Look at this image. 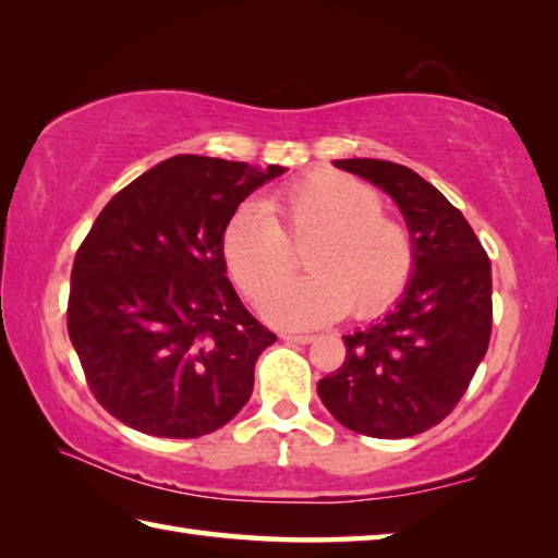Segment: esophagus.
Instances as JSON below:
<instances>
[{"instance_id":"1","label":"esophagus","mask_w":558,"mask_h":558,"mask_svg":"<svg viewBox=\"0 0 558 558\" xmlns=\"http://www.w3.org/2000/svg\"><path fill=\"white\" fill-rule=\"evenodd\" d=\"M282 339L292 343H310L314 337L312 333H298V331H282Z\"/></svg>"}]
</instances>
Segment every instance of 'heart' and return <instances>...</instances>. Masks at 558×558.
Wrapping results in <instances>:
<instances>
[{
  "mask_svg": "<svg viewBox=\"0 0 558 558\" xmlns=\"http://www.w3.org/2000/svg\"><path fill=\"white\" fill-rule=\"evenodd\" d=\"M292 245L308 246L311 276L278 287L294 265ZM219 246L239 290L253 302L266 294L263 317L286 327L329 322L347 310L378 314L402 295L414 270L410 227L383 211L376 187L331 168L278 187L263 207H236Z\"/></svg>",
  "mask_w": 558,
  "mask_h": 558,
  "instance_id": "1",
  "label": "heart"
}]
</instances>
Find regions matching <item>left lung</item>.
<instances>
[{"label":"left lung","mask_w":558,"mask_h":558,"mask_svg":"<svg viewBox=\"0 0 558 558\" xmlns=\"http://www.w3.org/2000/svg\"><path fill=\"white\" fill-rule=\"evenodd\" d=\"M337 168L398 202L414 239V276L388 317L343 337L347 359L317 392L351 432L414 437L449 417L488 351L490 258L461 211L414 170L376 158Z\"/></svg>","instance_id":"1"}]
</instances>
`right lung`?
<instances>
[{
	"mask_svg": "<svg viewBox=\"0 0 558 558\" xmlns=\"http://www.w3.org/2000/svg\"><path fill=\"white\" fill-rule=\"evenodd\" d=\"M286 168L175 156L107 202L75 253L68 333L95 400L150 437L195 439L236 417L276 333L239 300L221 229Z\"/></svg>",
	"mask_w": 558,
	"mask_h": 558,
	"instance_id": "1",
	"label": "right lung"
}]
</instances>
